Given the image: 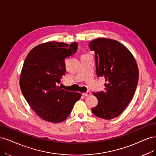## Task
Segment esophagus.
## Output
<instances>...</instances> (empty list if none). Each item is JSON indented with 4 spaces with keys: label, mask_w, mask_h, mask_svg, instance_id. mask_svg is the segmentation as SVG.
I'll return each instance as SVG.
<instances>
[{
    "label": "esophagus",
    "mask_w": 156,
    "mask_h": 156,
    "mask_svg": "<svg viewBox=\"0 0 156 156\" xmlns=\"http://www.w3.org/2000/svg\"><path fill=\"white\" fill-rule=\"evenodd\" d=\"M91 92H87V93H82V95L84 97H87V96H89V95H91Z\"/></svg>",
    "instance_id": "1"
}]
</instances>
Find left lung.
<instances>
[{"label":"left lung","instance_id":"obj_1","mask_svg":"<svg viewBox=\"0 0 156 156\" xmlns=\"http://www.w3.org/2000/svg\"><path fill=\"white\" fill-rule=\"evenodd\" d=\"M94 51L97 74L105 78V91L93 93L98 104L93 113L104 119L118 117L131 101L139 80L136 61L129 50L116 40L99 37L89 43Z\"/></svg>","mask_w":156,"mask_h":156}]
</instances>
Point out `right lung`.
<instances>
[{"label":"right lung","mask_w":156,"mask_h":156,"mask_svg":"<svg viewBox=\"0 0 156 156\" xmlns=\"http://www.w3.org/2000/svg\"><path fill=\"white\" fill-rule=\"evenodd\" d=\"M77 49L76 42L44 43L33 48L24 60L20 87L30 106L46 121L63 122L81 98L80 93L66 91L59 85L66 71L65 59Z\"/></svg>","instance_id":"1"}]
</instances>
